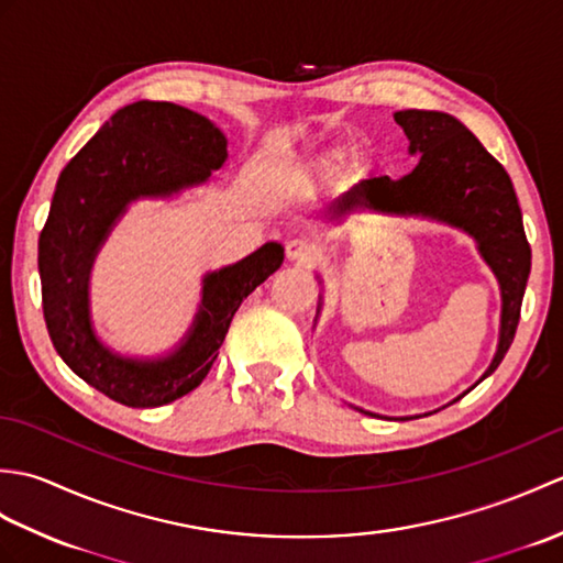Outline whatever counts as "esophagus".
<instances>
[{
    "mask_svg": "<svg viewBox=\"0 0 563 563\" xmlns=\"http://www.w3.org/2000/svg\"><path fill=\"white\" fill-rule=\"evenodd\" d=\"M285 256H288V261L309 263L314 258V246L305 242V239H290V242L285 244Z\"/></svg>",
    "mask_w": 563,
    "mask_h": 563,
    "instance_id": "obj_1",
    "label": "esophagus"
}]
</instances>
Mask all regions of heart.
I'll return each mask as SVG.
<instances>
[{"instance_id": "1", "label": "heart", "mask_w": 563, "mask_h": 563, "mask_svg": "<svg viewBox=\"0 0 563 563\" xmlns=\"http://www.w3.org/2000/svg\"><path fill=\"white\" fill-rule=\"evenodd\" d=\"M333 159H336V154H329V157L327 159H321V164H324V166H329Z\"/></svg>"}]
</instances>
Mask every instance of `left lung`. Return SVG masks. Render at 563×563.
<instances>
[{
  "label": "left lung",
  "mask_w": 563,
  "mask_h": 563,
  "mask_svg": "<svg viewBox=\"0 0 563 563\" xmlns=\"http://www.w3.org/2000/svg\"><path fill=\"white\" fill-rule=\"evenodd\" d=\"M394 121L409 137V154H418V164L401 178L375 176L357 181L331 202L327 218L331 222H343L353 212L369 210L440 222L474 239L476 251L494 271L500 288L498 345L492 365L482 375V379H486L504 361L516 336L525 285L530 275L532 254L522 230L516 190L504 166L454 115L409 109L394 113ZM319 309L321 297L317 317ZM462 397L452 401H460ZM363 413L375 416L369 411ZM401 421H409V418H401Z\"/></svg>",
  "instance_id": "8db88e82"
}]
</instances>
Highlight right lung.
Segmentation results:
<instances>
[{"label":"right lung","instance_id":"right-lung-1","mask_svg":"<svg viewBox=\"0 0 563 563\" xmlns=\"http://www.w3.org/2000/svg\"><path fill=\"white\" fill-rule=\"evenodd\" d=\"M224 162L227 137L206 115L169 101H135L115 111L57 178L38 239L47 333L71 373L118 404L154 409L194 391L210 373L239 305L285 258L278 242H266L202 275L194 324L164 355H121L93 329L91 268L118 220L135 200L208 184Z\"/></svg>","mask_w":563,"mask_h":563}]
</instances>
